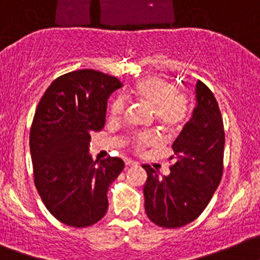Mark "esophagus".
Masks as SVG:
<instances>
[{"instance_id":"1","label":"esophagus","mask_w":260,"mask_h":260,"mask_svg":"<svg viewBox=\"0 0 260 260\" xmlns=\"http://www.w3.org/2000/svg\"><path fill=\"white\" fill-rule=\"evenodd\" d=\"M139 165V163L137 162H135V160H132V159H127V160H125V167H133V166H137Z\"/></svg>"}]
</instances>
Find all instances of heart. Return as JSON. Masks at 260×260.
I'll return each mask as SVG.
<instances>
[{"instance_id": "obj_1", "label": "heart", "mask_w": 260, "mask_h": 260, "mask_svg": "<svg viewBox=\"0 0 260 260\" xmlns=\"http://www.w3.org/2000/svg\"><path fill=\"white\" fill-rule=\"evenodd\" d=\"M131 93L137 101L151 109L155 120L165 129H177L188 119L190 109L188 95L175 88L167 79L159 76L141 79L135 84ZM124 100L116 97L110 105V116L118 119L124 113ZM155 144H158V136L154 132H141L133 137V149L137 151Z\"/></svg>"}]
</instances>
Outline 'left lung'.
<instances>
[{
    "label": "left lung",
    "mask_w": 260,
    "mask_h": 260,
    "mask_svg": "<svg viewBox=\"0 0 260 260\" xmlns=\"http://www.w3.org/2000/svg\"><path fill=\"white\" fill-rule=\"evenodd\" d=\"M197 107L172 149L171 174L162 176L149 165L144 185L147 217L162 228L191 223L209 205L223 176L224 124L214 93L197 83Z\"/></svg>",
    "instance_id": "8db88e82"
}]
</instances>
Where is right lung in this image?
Returning a JSON list of instances; mask_svg holds the SVG:
<instances>
[{
  "instance_id": "obj_1",
  "label": "right lung",
  "mask_w": 260,
  "mask_h": 260,
  "mask_svg": "<svg viewBox=\"0 0 260 260\" xmlns=\"http://www.w3.org/2000/svg\"><path fill=\"white\" fill-rule=\"evenodd\" d=\"M115 76L78 70L55 79L37 105L29 132L35 185L53 216L85 228L109 207L107 190L124 162L89 155L90 135L105 125L107 98L119 89Z\"/></svg>"
}]
</instances>
